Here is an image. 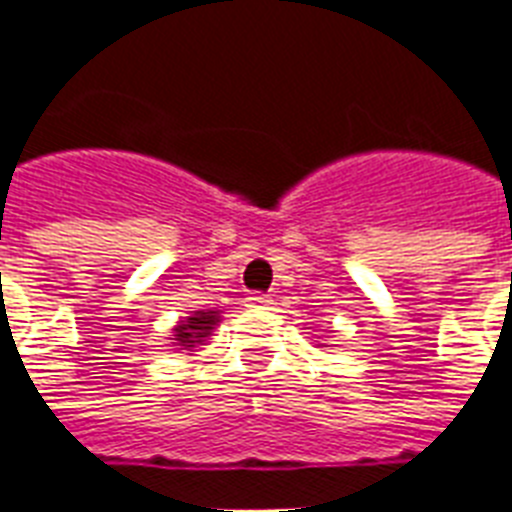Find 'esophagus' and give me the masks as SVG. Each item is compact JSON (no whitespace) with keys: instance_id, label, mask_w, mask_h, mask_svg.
Segmentation results:
<instances>
[{"instance_id":"1","label":"esophagus","mask_w":512,"mask_h":512,"mask_svg":"<svg viewBox=\"0 0 512 512\" xmlns=\"http://www.w3.org/2000/svg\"><path fill=\"white\" fill-rule=\"evenodd\" d=\"M244 303L249 305V308H268V305L273 303L271 297L268 295H260V292H252V295L244 297Z\"/></svg>"}]
</instances>
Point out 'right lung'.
<instances>
[{
    "mask_svg": "<svg viewBox=\"0 0 512 512\" xmlns=\"http://www.w3.org/2000/svg\"><path fill=\"white\" fill-rule=\"evenodd\" d=\"M220 324V311H191V316H185V321H177L172 329V345L180 350H193L196 345H204L212 329Z\"/></svg>",
    "mask_w": 512,
    "mask_h": 512,
    "instance_id": "obj_1",
    "label": "right lung"
}]
</instances>
